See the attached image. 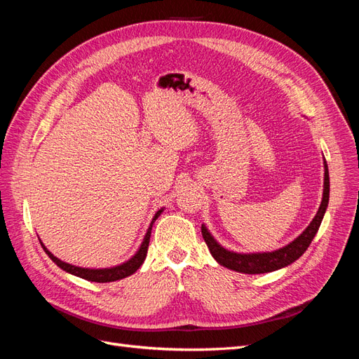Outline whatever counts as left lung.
Returning a JSON list of instances; mask_svg holds the SVG:
<instances>
[{"label": "left lung", "mask_w": 359, "mask_h": 359, "mask_svg": "<svg viewBox=\"0 0 359 359\" xmlns=\"http://www.w3.org/2000/svg\"><path fill=\"white\" fill-rule=\"evenodd\" d=\"M323 168H325V175H323V194H322V202L319 210L314 215L311 223L306 227L299 236L295 240L289 243L287 245L281 247L274 252H266V253H235L231 250H226L219 243L214 240V236L206 229V226L202 224V236L208 245L212 257L223 265L224 268H229L236 273L243 274H264V273H273L280 268H285L290 264L295 262L299 259L304 252L309 248L311 244L314 235L318 233L319 226L322 223V219L325 215V211L328 208L330 202V172L327 161L323 160Z\"/></svg>", "instance_id": "left-lung-1"}]
</instances>
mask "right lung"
I'll return each mask as SVG.
<instances>
[{
    "mask_svg": "<svg viewBox=\"0 0 359 359\" xmlns=\"http://www.w3.org/2000/svg\"><path fill=\"white\" fill-rule=\"evenodd\" d=\"M163 212V208L158 210L156 212V215L153 217V222H151L148 231L144 236V241L140 244L139 250L136 252V255L133 257H130L127 262L121 264V265H116V266H111V268H99V269H94V268H82V266H76V265H70L67 262H62L61 259H58L57 256H53L49 250L45 247V244H41L43 250H45L46 255L55 262L61 269L66 271L69 274H73L76 277H81L85 278L88 281H95V283H109V281H116V280H121L126 278L128 276H132L133 273L140 268V265L144 264V260L147 257V252H148V245H149V238H151V229H153V224L154 222L158 219V215Z\"/></svg>",
    "mask_w": 359,
    "mask_h": 359,
    "instance_id": "1",
    "label": "right lung"
}]
</instances>
